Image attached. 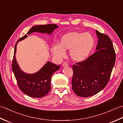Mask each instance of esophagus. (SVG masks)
I'll return each instance as SVG.
<instances>
[{
    "label": "esophagus",
    "mask_w": 123,
    "mask_h": 123,
    "mask_svg": "<svg viewBox=\"0 0 123 123\" xmlns=\"http://www.w3.org/2000/svg\"><path fill=\"white\" fill-rule=\"evenodd\" d=\"M68 64L67 63H66V62H64V63H63V64H62V67H68Z\"/></svg>",
    "instance_id": "34e87169"
}]
</instances>
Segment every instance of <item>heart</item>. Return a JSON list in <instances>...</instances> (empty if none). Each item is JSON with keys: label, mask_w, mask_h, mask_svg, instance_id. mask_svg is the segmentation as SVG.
Listing matches in <instances>:
<instances>
[{"label": "heart", "mask_w": 123, "mask_h": 123, "mask_svg": "<svg viewBox=\"0 0 123 123\" xmlns=\"http://www.w3.org/2000/svg\"><path fill=\"white\" fill-rule=\"evenodd\" d=\"M94 45L95 40L90 33L74 31L62 36L59 44L52 46L51 52L57 59L61 60L66 55V51L70 50L72 60L82 62L88 57Z\"/></svg>", "instance_id": "heart-1"}]
</instances>
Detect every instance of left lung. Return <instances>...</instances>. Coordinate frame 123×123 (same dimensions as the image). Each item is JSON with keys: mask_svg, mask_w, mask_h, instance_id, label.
I'll use <instances>...</instances> for the list:
<instances>
[{"mask_svg": "<svg viewBox=\"0 0 123 123\" xmlns=\"http://www.w3.org/2000/svg\"><path fill=\"white\" fill-rule=\"evenodd\" d=\"M96 33L98 38L96 52L72 67V90L81 97L95 95L106 87L115 63V52L110 38L97 30Z\"/></svg>", "mask_w": 123, "mask_h": 123, "instance_id": "1", "label": "left lung"}]
</instances>
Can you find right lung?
Instances as JSON below:
<instances>
[{"label":"right lung","instance_id":"add662e5","mask_svg":"<svg viewBox=\"0 0 123 123\" xmlns=\"http://www.w3.org/2000/svg\"><path fill=\"white\" fill-rule=\"evenodd\" d=\"M58 27V26L56 24L36 25L31 28L27 34L30 35L33 32H38L51 35ZM27 36L25 34L16 44L12 60V70L18 87L23 92L31 97L41 98L46 96L50 91L52 76L54 72L60 69V65L57 66L48 61L41 69L34 74H27L22 71L16 59L17 45L18 42L24 40Z\"/></svg>","mask_w":123,"mask_h":123}]
</instances>
